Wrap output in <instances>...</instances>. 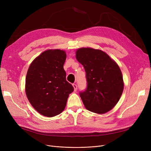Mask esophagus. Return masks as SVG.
Here are the masks:
<instances>
[{"instance_id":"1","label":"esophagus","mask_w":151,"mask_h":151,"mask_svg":"<svg viewBox=\"0 0 151 151\" xmlns=\"http://www.w3.org/2000/svg\"><path fill=\"white\" fill-rule=\"evenodd\" d=\"M73 88H74V91H76V90H77V85L75 84H73Z\"/></svg>"}]
</instances>
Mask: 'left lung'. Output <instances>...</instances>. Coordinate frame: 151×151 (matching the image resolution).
I'll list each match as a JSON object with an SVG mask.
<instances>
[{"label": "left lung", "instance_id": "1", "mask_svg": "<svg viewBox=\"0 0 151 151\" xmlns=\"http://www.w3.org/2000/svg\"><path fill=\"white\" fill-rule=\"evenodd\" d=\"M76 58L86 73L87 88L80 93L86 108L97 114L108 112L117 104L124 90L119 67L106 52L91 47L78 49Z\"/></svg>", "mask_w": 151, "mask_h": 151}]
</instances>
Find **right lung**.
<instances>
[{
    "mask_svg": "<svg viewBox=\"0 0 151 151\" xmlns=\"http://www.w3.org/2000/svg\"><path fill=\"white\" fill-rule=\"evenodd\" d=\"M65 51L48 50L31 63L26 78V96L34 109L51 117L64 110L73 87L66 80Z\"/></svg>",
    "mask_w": 151,
    "mask_h": 151,
    "instance_id": "obj_1",
    "label": "right lung"
}]
</instances>
